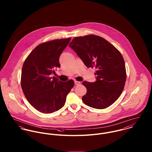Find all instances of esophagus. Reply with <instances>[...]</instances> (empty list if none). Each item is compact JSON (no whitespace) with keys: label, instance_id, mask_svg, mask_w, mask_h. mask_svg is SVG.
<instances>
[{"label":"esophagus","instance_id":"esophagus-1","mask_svg":"<svg viewBox=\"0 0 152 152\" xmlns=\"http://www.w3.org/2000/svg\"><path fill=\"white\" fill-rule=\"evenodd\" d=\"M74 83H75V84L77 85V86H78V85L81 84V83L79 82V81H74Z\"/></svg>","mask_w":152,"mask_h":152}]
</instances>
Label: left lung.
Returning a JSON list of instances; mask_svg holds the SVG:
<instances>
[{"mask_svg":"<svg viewBox=\"0 0 152 152\" xmlns=\"http://www.w3.org/2000/svg\"><path fill=\"white\" fill-rule=\"evenodd\" d=\"M88 68L96 69L95 83L84 81L87 94L83 102L93 108H107L121 95L126 72L124 59L112 44L104 38L89 34L74 38L69 44Z\"/></svg>","mask_w":152,"mask_h":152,"instance_id":"obj_1","label":"left lung"}]
</instances>
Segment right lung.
<instances>
[{
	"label": "right lung",
	"instance_id": "obj_1",
	"mask_svg": "<svg viewBox=\"0 0 152 152\" xmlns=\"http://www.w3.org/2000/svg\"><path fill=\"white\" fill-rule=\"evenodd\" d=\"M71 38L57 39L37 45L25 60L22 67L21 86L28 102L43 113H51L65 104L73 80L61 82L50 75L60 67V56Z\"/></svg>",
	"mask_w": 152,
	"mask_h": 152
}]
</instances>
